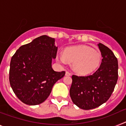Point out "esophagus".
I'll return each mask as SVG.
<instances>
[{"label": "esophagus", "instance_id": "34e87169", "mask_svg": "<svg viewBox=\"0 0 126 126\" xmlns=\"http://www.w3.org/2000/svg\"><path fill=\"white\" fill-rule=\"evenodd\" d=\"M65 75H66V76H71V74L69 73V72H68V71H66V72H65Z\"/></svg>", "mask_w": 126, "mask_h": 126}]
</instances>
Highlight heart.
Returning a JSON list of instances; mask_svg holds the SVG:
<instances>
[{
    "label": "heart",
    "mask_w": 126,
    "mask_h": 126,
    "mask_svg": "<svg viewBox=\"0 0 126 126\" xmlns=\"http://www.w3.org/2000/svg\"><path fill=\"white\" fill-rule=\"evenodd\" d=\"M101 61V53L87 45L67 47L64 54L58 57V61L62 64H65L67 61L73 62V71L80 75L93 73L99 67Z\"/></svg>",
    "instance_id": "b5f03b06"
}]
</instances>
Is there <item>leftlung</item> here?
I'll return each mask as SVG.
<instances>
[{"label": "left lung", "mask_w": 126, "mask_h": 126, "mask_svg": "<svg viewBox=\"0 0 126 126\" xmlns=\"http://www.w3.org/2000/svg\"><path fill=\"white\" fill-rule=\"evenodd\" d=\"M102 57L98 69L92 75H73L69 90L73 103L79 108L90 110L100 106L110 97L118 79V61L112 51L98 44Z\"/></svg>", "instance_id": "obj_1"}]
</instances>
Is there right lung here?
<instances>
[{"label": "right lung", "mask_w": 126, "mask_h": 126, "mask_svg": "<svg viewBox=\"0 0 126 126\" xmlns=\"http://www.w3.org/2000/svg\"><path fill=\"white\" fill-rule=\"evenodd\" d=\"M55 38L42 35L22 45L11 58L9 82L13 92L24 103L36 105L48 97L53 86L65 75L52 69L56 57Z\"/></svg>", "instance_id": "add662e5"}]
</instances>
